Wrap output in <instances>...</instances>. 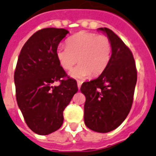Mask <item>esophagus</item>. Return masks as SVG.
Masks as SVG:
<instances>
[{
    "label": "esophagus",
    "instance_id": "34e87169",
    "mask_svg": "<svg viewBox=\"0 0 156 156\" xmlns=\"http://www.w3.org/2000/svg\"><path fill=\"white\" fill-rule=\"evenodd\" d=\"M82 82H81V81H78V82H77V85H78V90L80 89V87H81V86H82Z\"/></svg>",
    "mask_w": 156,
    "mask_h": 156
}]
</instances>
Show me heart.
Returning <instances> with one entry per match:
<instances>
[{
  "mask_svg": "<svg viewBox=\"0 0 156 156\" xmlns=\"http://www.w3.org/2000/svg\"><path fill=\"white\" fill-rule=\"evenodd\" d=\"M66 44L67 47L58 46L55 55L64 70L71 69L78 60L80 62L69 73L72 78L83 79L91 74L98 76L108 66L112 44L106 36L80 31L69 38Z\"/></svg>",
  "mask_w": 156,
  "mask_h": 156,
  "instance_id": "1",
  "label": "heart"
}]
</instances>
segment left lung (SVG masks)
<instances>
[{"instance_id": "obj_1", "label": "left lung", "mask_w": 156, "mask_h": 156, "mask_svg": "<svg viewBox=\"0 0 156 156\" xmlns=\"http://www.w3.org/2000/svg\"><path fill=\"white\" fill-rule=\"evenodd\" d=\"M112 44L108 66L99 77L81 86L86 96L84 121L89 129L105 133L120 126L129 115L133 101L137 72L133 53L118 36L100 27Z\"/></svg>"}]
</instances>
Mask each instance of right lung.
<instances>
[{"label": "right lung", "mask_w": 156, "mask_h": 156, "mask_svg": "<svg viewBox=\"0 0 156 156\" xmlns=\"http://www.w3.org/2000/svg\"><path fill=\"white\" fill-rule=\"evenodd\" d=\"M69 33L48 27L34 33L22 48L14 74L16 97L26 124L45 136L63 123V111L78 92L77 82L67 77L55 55L60 41ZM60 81L58 87L52 86Z\"/></svg>", "instance_id": "1"}]
</instances>
